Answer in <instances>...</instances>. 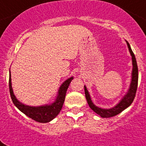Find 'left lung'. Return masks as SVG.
I'll use <instances>...</instances> for the list:
<instances>
[{"instance_id": "8db88e82", "label": "left lung", "mask_w": 146, "mask_h": 146, "mask_svg": "<svg viewBox=\"0 0 146 146\" xmlns=\"http://www.w3.org/2000/svg\"><path fill=\"white\" fill-rule=\"evenodd\" d=\"M127 44H128V49H129V51L132 56V62H133L132 79L128 94H126L125 96L123 97V99L121 100L120 102L111 109H102L100 108L96 107L92 102L91 100H90V95L88 94V91L87 90L86 87H84V93H85V97H86V100L88 101V103L89 105V106H90V108L94 112L96 113L97 114H99L102 117H103V118H109V117H114L116 115L119 114L122 111H124L125 109L129 107L130 105H131L132 102H133L134 98H135L136 92H137L138 85V67L137 61H136L135 56L133 54V51H132L128 42H127Z\"/></svg>"}]
</instances>
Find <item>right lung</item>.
I'll use <instances>...</instances> for the list:
<instances>
[{
  "mask_svg": "<svg viewBox=\"0 0 146 146\" xmlns=\"http://www.w3.org/2000/svg\"><path fill=\"white\" fill-rule=\"evenodd\" d=\"M73 77H71L67 80H66L60 87L58 95L57 96L56 102L52 105H45V106H39V107H31L24 105V104L18 102L16 97L13 94V88H12V83H11V75L9 74V93H10L11 99L13 100L14 105L27 115L29 118L33 119V120L42 123L49 122L55 118L59 113L60 111L62 110L63 106L64 99H65L66 92H67L70 83L73 80Z\"/></svg>",
  "mask_w": 146,
  "mask_h": 146,
  "instance_id": "1",
  "label": "right lung"
}]
</instances>
